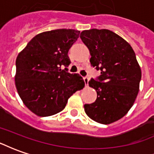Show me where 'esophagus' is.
<instances>
[{
  "instance_id": "34e87169",
  "label": "esophagus",
  "mask_w": 154,
  "mask_h": 154,
  "mask_svg": "<svg viewBox=\"0 0 154 154\" xmlns=\"http://www.w3.org/2000/svg\"><path fill=\"white\" fill-rule=\"evenodd\" d=\"M83 79H84V82H85V85H86V87H88V82H89V77H85Z\"/></svg>"
}]
</instances>
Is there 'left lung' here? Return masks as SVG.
I'll return each instance as SVG.
<instances>
[{
	"instance_id": "left-lung-1",
	"label": "left lung",
	"mask_w": 154,
	"mask_h": 154,
	"mask_svg": "<svg viewBox=\"0 0 154 154\" xmlns=\"http://www.w3.org/2000/svg\"><path fill=\"white\" fill-rule=\"evenodd\" d=\"M80 38L90 51L91 66L100 70L89 86L97 91L94 103L84 105L87 116L108 125L128 113L139 93L141 69L130 44L109 29L83 30Z\"/></svg>"
}]
</instances>
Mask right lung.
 Instances as JSON below:
<instances>
[{
	"mask_svg": "<svg viewBox=\"0 0 154 154\" xmlns=\"http://www.w3.org/2000/svg\"><path fill=\"white\" fill-rule=\"evenodd\" d=\"M79 34L70 29L43 32L18 54L15 87L23 103L38 116L62 111L68 98L85 86L79 74L67 72L71 63L67 54Z\"/></svg>",
	"mask_w": 154,
	"mask_h": 154,
	"instance_id": "add662e5",
	"label": "right lung"
}]
</instances>
